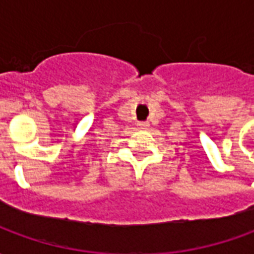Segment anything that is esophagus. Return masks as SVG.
Segmentation results:
<instances>
[{"mask_svg":"<svg viewBox=\"0 0 254 254\" xmlns=\"http://www.w3.org/2000/svg\"><path fill=\"white\" fill-rule=\"evenodd\" d=\"M137 127H138V129H147V127H149V124L148 122H138Z\"/></svg>","mask_w":254,"mask_h":254,"instance_id":"esophagus-1","label":"esophagus"}]
</instances>
